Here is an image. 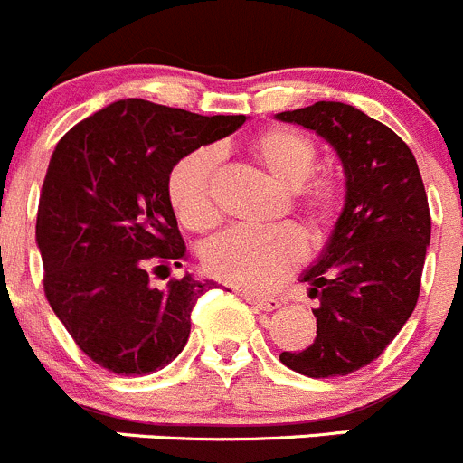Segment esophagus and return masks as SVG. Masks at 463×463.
<instances>
[{"label":"esophagus","instance_id":"esophagus-1","mask_svg":"<svg viewBox=\"0 0 463 463\" xmlns=\"http://www.w3.org/2000/svg\"><path fill=\"white\" fill-rule=\"evenodd\" d=\"M241 298H244L246 302H249V305H253L255 309H261V311H275V309H279V305H282V302L278 300V298H266V296H255V293H240Z\"/></svg>","mask_w":463,"mask_h":463}]
</instances>
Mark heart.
Masks as SVG:
<instances>
[{
    "mask_svg": "<svg viewBox=\"0 0 463 463\" xmlns=\"http://www.w3.org/2000/svg\"><path fill=\"white\" fill-rule=\"evenodd\" d=\"M255 161L288 190V210L309 235L320 237L338 219L345 185L334 172L311 175L316 145L288 128H270L250 138ZM219 154L199 147L175 163L167 176V199L181 223L205 231L217 222L214 175ZM307 246L298 228L275 226L269 231L228 228L202 249V264L210 278L250 291H266L287 278L305 260Z\"/></svg>",
    "mask_w": 463,
    "mask_h": 463,
    "instance_id": "1",
    "label": "heart"
}]
</instances>
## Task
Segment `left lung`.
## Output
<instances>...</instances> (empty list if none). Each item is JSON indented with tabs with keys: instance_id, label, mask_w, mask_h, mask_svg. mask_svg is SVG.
<instances>
[{
	"instance_id": "1",
	"label": "left lung",
	"mask_w": 463,
	"mask_h": 463,
	"mask_svg": "<svg viewBox=\"0 0 463 463\" xmlns=\"http://www.w3.org/2000/svg\"><path fill=\"white\" fill-rule=\"evenodd\" d=\"M278 118L335 149L347 190L318 264L300 278L320 302L316 338L279 361L311 378L347 376L376 361L417 307L432 226L426 188L408 145L356 107L320 100Z\"/></svg>"
}]
</instances>
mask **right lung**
<instances>
[{"mask_svg":"<svg viewBox=\"0 0 463 463\" xmlns=\"http://www.w3.org/2000/svg\"><path fill=\"white\" fill-rule=\"evenodd\" d=\"M141 98L111 102L55 145L37 208L44 296L78 347L105 370L143 376L185 347L210 279H165L188 258L167 199L175 163L241 128Z\"/></svg>","mask_w":463,"mask_h":463,"instance_id":"add662e5","label":"right lung"}]
</instances>
